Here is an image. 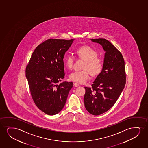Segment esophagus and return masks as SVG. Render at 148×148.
Instances as JSON below:
<instances>
[{
  "mask_svg": "<svg viewBox=\"0 0 148 148\" xmlns=\"http://www.w3.org/2000/svg\"><path fill=\"white\" fill-rule=\"evenodd\" d=\"M73 86H75V87H77V86H79V84H77V83H73Z\"/></svg>",
  "mask_w": 148,
  "mask_h": 148,
  "instance_id": "34e87169",
  "label": "esophagus"
}]
</instances>
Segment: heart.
Here are the masks:
<instances>
[{"mask_svg": "<svg viewBox=\"0 0 148 148\" xmlns=\"http://www.w3.org/2000/svg\"><path fill=\"white\" fill-rule=\"evenodd\" d=\"M76 53L79 58L84 60L82 68L84 70L72 72L69 75V79L75 82L85 84L90 79V73L95 76L101 73L103 68V60L97 56V51L89 46L82 47ZM64 62L68 69H72L75 62L73 56H66L64 59Z\"/></svg>", "mask_w": 148, "mask_h": 148, "instance_id": "heart-1", "label": "heart"}]
</instances>
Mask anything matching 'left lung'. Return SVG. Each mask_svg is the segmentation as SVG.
<instances>
[{"instance_id": "1", "label": "left lung", "mask_w": 148, "mask_h": 148, "mask_svg": "<svg viewBox=\"0 0 148 148\" xmlns=\"http://www.w3.org/2000/svg\"><path fill=\"white\" fill-rule=\"evenodd\" d=\"M99 43L106 51L103 68L92 85L85 86L84 106L90 114L98 116L114 105L126 82L125 61L120 51L105 38L91 39Z\"/></svg>"}]
</instances>
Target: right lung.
Returning <instances> with one entry per match:
<instances>
[{"instance_id":"add662e5","label":"right lung","mask_w":148,"mask_h":148,"mask_svg":"<svg viewBox=\"0 0 148 148\" xmlns=\"http://www.w3.org/2000/svg\"><path fill=\"white\" fill-rule=\"evenodd\" d=\"M74 39H49L36 47L25 69L32 98L48 115L63 109L73 83L58 84L65 77L64 58Z\"/></svg>"}]
</instances>
